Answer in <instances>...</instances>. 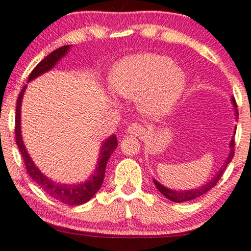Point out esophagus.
Returning <instances> with one entry per match:
<instances>
[{
	"label": "esophagus",
	"instance_id": "obj_1",
	"mask_svg": "<svg viewBox=\"0 0 251 251\" xmlns=\"http://www.w3.org/2000/svg\"><path fill=\"white\" fill-rule=\"evenodd\" d=\"M143 131H144L143 126L139 125V124H137V123L131 124L127 128V133L131 135H135V137H137V135H140L141 133H143Z\"/></svg>",
	"mask_w": 251,
	"mask_h": 251
}]
</instances>
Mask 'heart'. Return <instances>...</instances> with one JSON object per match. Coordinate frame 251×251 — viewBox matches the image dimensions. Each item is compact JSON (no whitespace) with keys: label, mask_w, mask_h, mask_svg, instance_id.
<instances>
[{"label":"heart","mask_w":251,"mask_h":251,"mask_svg":"<svg viewBox=\"0 0 251 251\" xmlns=\"http://www.w3.org/2000/svg\"><path fill=\"white\" fill-rule=\"evenodd\" d=\"M110 83L116 95L125 100L138 101L144 114L160 118L170 113L180 99L186 76L170 57L138 53L114 66Z\"/></svg>","instance_id":"1"}]
</instances>
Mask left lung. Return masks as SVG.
Masks as SVG:
<instances>
[{
    "label": "left lung",
    "mask_w": 251,
    "mask_h": 251,
    "mask_svg": "<svg viewBox=\"0 0 251 251\" xmlns=\"http://www.w3.org/2000/svg\"><path fill=\"white\" fill-rule=\"evenodd\" d=\"M231 101H232V105H234V107H236V102H235L234 98H231ZM235 116H236V119H238V112H237L236 108H235ZM229 146H230L229 154L227 156V159H226L225 164H223L222 167L220 168V171L217 172L215 175H214V177H212V180H209L208 182L204 183V185L198 187V188L188 189V191H174V189H170V188H167V187H165L164 185H161V183L158 182L155 179H153V182H154L155 187L159 189V192L161 193L162 195L166 196L168 200L176 202V203H180V202H185V201H191V200H194V199H196V198H200V196L203 195L204 193H207L209 189H212L214 186H216L217 181L220 180V177L222 176L223 172H225L226 168H227L229 162H230L231 159L234 158V153H235L234 152V146H235L234 139H231L230 145H229Z\"/></svg>",
    "instance_id": "8db88e82"
}]
</instances>
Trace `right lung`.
Wrapping results in <instances>:
<instances>
[{
    "label": "right lung",
    "instance_id": "right-lung-1",
    "mask_svg": "<svg viewBox=\"0 0 251 251\" xmlns=\"http://www.w3.org/2000/svg\"><path fill=\"white\" fill-rule=\"evenodd\" d=\"M69 49H70V45H64V47L59 48V49L52 51L50 55H48L43 60H41V63L36 65V68L31 71V74H30L28 78V81H31L35 78L41 76V75L51 70L59 62V59L63 58L68 53ZM25 87L26 85L23 87L19 96V99H17L16 117H15V137H16V144L19 146L24 164H25L28 174L43 189V192L47 193L48 195H50L51 198L56 199V200L68 204V206H78V204L85 203V202L91 200L96 193L100 189L102 181H104L106 164L111 154L113 153V151L118 146L117 137L116 135H111L110 138H107L101 144L96 170L85 182L70 183L69 185V183L56 182V181L49 179V177L45 176L38 170L37 166L34 164V161L30 158L28 151H26L25 146H24L22 134H21V105H22V98L24 91H25Z\"/></svg>",
    "mask_w": 251,
    "mask_h": 251
}]
</instances>
